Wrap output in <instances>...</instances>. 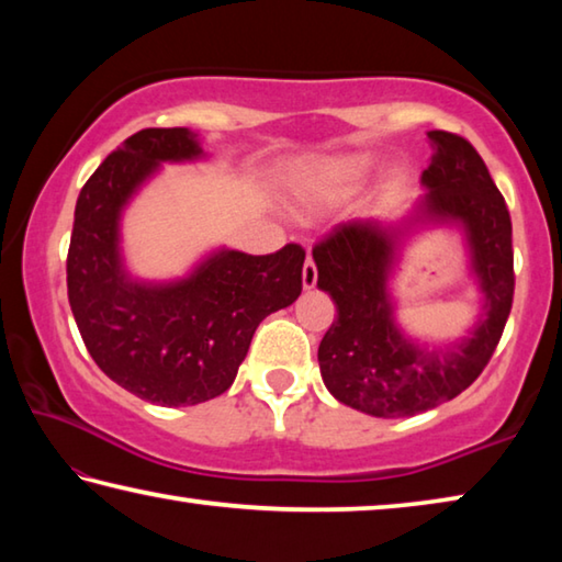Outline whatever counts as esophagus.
Here are the masks:
<instances>
[{
	"label": "esophagus",
	"instance_id": "obj_1",
	"mask_svg": "<svg viewBox=\"0 0 562 562\" xmlns=\"http://www.w3.org/2000/svg\"><path fill=\"white\" fill-rule=\"evenodd\" d=\"M317 284V268H315V260L307 258L302 265V288L304 290H312Z\"/></svg>",
	"mask_w": 562,
	"mask_h": 562
}]
</instances>
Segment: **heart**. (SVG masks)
I'll list each match as a JSON object with an SVG mask.
<instances>
[{"label": "heart", "mask_w": 562, "mask_h": 562, "mask_svg": "<svg viewBox=\"0 0 562 562\" xmlns=\"http://www.w3.org/2000/svg\"><path fill=\"white\" fill-rule=\"evenodd\" d=\"M369 158L361 154L335 158H307L292 168L288 201L300 215L325 211L347 198L367 178Z\"/></svg>", "instance_id": "1"}]
</instances>
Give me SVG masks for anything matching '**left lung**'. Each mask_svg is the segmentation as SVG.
<instances>
[{
  "instance_id": "8db88e82",
  "label": "left lung",
  "mask_w": 562,
  "mask_h": 562,
  "mask_svg": "<svg viewBox=\"0 0 562 562\" xmlns=\"http://www.w3.org/2000/svg\"><path fill=\"white\" fill-rule=\"evenodd\" d=\"M426 193L402 221L341 223L312 250L317 288L337 307L319 341L322 382L337 402L376 418L414 416L469 389L496 349L513 304L510 215L483 158L469 140L429 131ZM453 226L464 237L467 263L482 307L463 338L416 340L397 325L391 280L411 235Z\"/></svg>"
}]
</instances>
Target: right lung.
Wrapping results in <instances>:
<instances>
[{"label":"right lung","mask_w":562,"mask_h":562,"mask_svg":"<svg viewBox=\"0 0 562 562\" xmlns=\"http://www.w3.org/2000/svg\"><path fill=\"white\" fill-rule=\"evenodd\" d=\"M207 154L190 128H144L81 188L66 260L69 304L99 369L158 406H193L235 382L260 322L302 292L304 250L205 252L180 278L144 280L123 258V213L164 164Z\"/></svg>","instance_id":"right-lung-1"}]
</instances>
